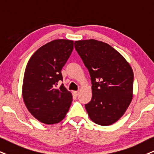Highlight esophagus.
Listing matches in <instances>:
<instances>
[{"instance_id": "esophagus-1", "label": "esophagus", "mask_w": 154, "mask_h": 154, "mask_svg": "<svg viewBox=\"0 0 154 154\" xmlns=\"http://www.w3.org/2000/svg\"><path fill=\"white\" fill-rule=\"evenodd\" d=\"M73 94L75 96H77L78 95H79V91H73Z\"/></svg>"}]
</instances>
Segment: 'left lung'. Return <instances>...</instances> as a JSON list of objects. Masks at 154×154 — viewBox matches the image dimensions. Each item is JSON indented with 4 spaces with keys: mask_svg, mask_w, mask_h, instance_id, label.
Segmentation results:
<instances>
[{
    "mask_svg": "<svg viewBox=\"0 0 154 154\" xmlns=\"http://www.w3.org/2000/svg\"><path fill=\"white\" fill-rule=\"evenodd\" d=\"M75 50L88 70L92 98L85 105L89 118L100 126L119 120L133 98L134 72L120 53L94 39L75 41Z\"/></svg>",
    "mask_w": 154,
    "mask_h": 154,
    "instance_id": "1",
    "label": "left lung"
}]
</instances>
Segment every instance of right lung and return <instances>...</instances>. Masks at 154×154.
Returning a JSON list of instances; mask_svg holds the SVG:
<instances>
[{
	"label": "right lung",
	"mask_w": 154,
	"mask_h": 154,
	"mask_svg": "<svg viewBox=\"0 0 154 154\" xmlns=\"http://www.w3.org/2000/svg\"><path fill=\"white\" fill-rule=\"evenodd\" d=\"M73 41L57 39L39 48L25 70L22 96L28 111L40 122L56 124L66 117L73 100L63 85L62 68L71 56Z\"/></svg>",
	"instance_id": "obj_1"
}]
</instances>
